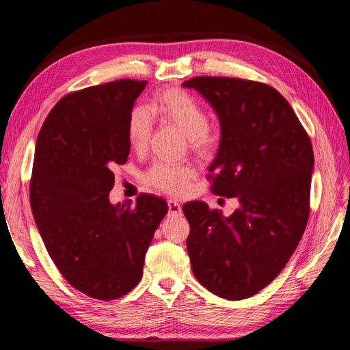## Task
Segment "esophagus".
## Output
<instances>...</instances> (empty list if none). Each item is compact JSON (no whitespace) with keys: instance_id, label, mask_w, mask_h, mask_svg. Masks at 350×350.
<instances>
[{"instance_id":"obj_1","label":"esophagus","mask_w":350,"mask_h":350,"mask_svg":"<svg viewBox=\"0 0 350 350\" xmlns=\"http://www.w3.org/2000/svg\"><path fill=\"white\" fill-rule=\"evenodd\" d=\"M167 208H169V215L172 216H179L183 213L181 206H179V203H176L174 200H167Z\"/></svg>"}]
</instances>
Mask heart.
I'll return each mask as SVG.
<instances>
[{"label":"heart","instance_id":"1","mask_svg":"<svg viewBox=\"0 0 350 350\" xmlns=\"http://www.w3.org/2000/svg\"><path fill=\"white\" fill-rule=\"evenodd\" d=\"M149 113L135 109L129 118V143L134 152H143L150 140L152 118L174 125L185 137L189 149L203 157L213 156L221 143V130L207 121L206 109L193 94L178 88L159 90L150 105ZM197 175L193 165L157 162L144 174V181L159 191L183 196Z\"/></svg>","mask_w":350,"mask_h":350}]
</instances>
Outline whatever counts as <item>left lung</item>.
I'll list each match as a JSON object with an SVG mask.
<instances>
[{
	"mask_svg": "<svg viewBox=\"0 0 350 350\" xmlns=\"http://www.w3.org/2000/svg\"><path fill=\"white\" fill-rule=\"evenodd\" d=\"M183 86L203 94L220 121L211 191L239 201L229 217L203 201L183 206L191 269L220 298L245 299L279 276L301 241L310 217L311 140L269 84L201 76Z\"/></svg>",
	"mask_w": 350,
	"mask_h": 350,
	"instance_id": "8db88e82",
	"label": "left lung"
}]
</instances>
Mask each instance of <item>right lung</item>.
<instances>
[{"label": "right lung", "instance_id": "right-lung-1", "mask_svg": "<svg viewBox=\"0 0 350 350\" xmlns=\"http://www.w3.org/2000/svg\"><path fill=\"white\" fill-rule=\"evenodd\" d=\"M146 80H116L59 99L38 135L30 206L49 257L72 288L111 301L134 289L165 215L163 198L109 203L130 154L129 118Z\"/></svg>", "mask_w": 350, "mask_h": 350}]
</instances>
